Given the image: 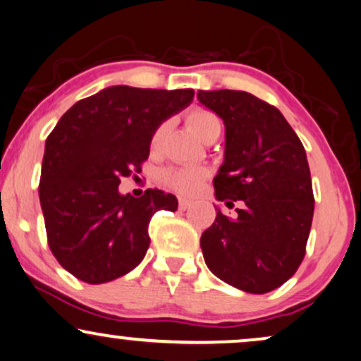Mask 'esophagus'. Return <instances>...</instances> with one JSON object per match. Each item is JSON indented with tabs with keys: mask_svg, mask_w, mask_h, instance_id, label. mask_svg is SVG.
<instances>
[{
	"mask_svg": "<svg viewBox=\"0 0 361 361\" xmlns=\"http://www.w3.org/2000/svg\"><path fill=\"white\" fill-rule=\"evenodd\" d=\"M178 207H180V209H183V212H185V209H188L191 207V202H190V200H186V198H180V200H178Z\"/></svg>",
	"mask_w": 361,
	"mask_h": 361,
	"instance_id": "esophagus-1",
	"label": "esophagus"
}]
</instances>
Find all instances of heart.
<instances>
[{
    "instance_id": "heart-1",
    "label": "heart",
    "mask_w": 361,
    "mask_h": 361,
    "mask_svg": "<svg viewBox=\"0 0 361 361\" xmlns=\"http://www.w3.org/2000/svg\"><path fill=\"white\" fill-rule=\"evenodd\" d=\"M188 125L193 128V131L200 136L203 141H207L209 136L220 135L221 131V121L214 113L208 111V109H193L188 116ZM166 135V125H159L152 136V149H158L161 147L163 138ZM163 183L168 188L178 191L181 195H191L202 185L204 171L195 166H180V168H168L163 173Z\"/></svg>"
}]
</instances>
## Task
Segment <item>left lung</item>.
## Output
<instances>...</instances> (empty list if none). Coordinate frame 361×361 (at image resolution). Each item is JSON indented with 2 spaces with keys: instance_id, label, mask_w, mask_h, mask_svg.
Listing matches in <instances>:
<instances>
[{
  "instance_id": "1",
  "label": "left lung",
  "mask_w": 361,
  "mask_h": 361,
  "mask_svg": "<svg viewBox=\"0 0 361 361\" xmlns=\"http://www.w3.org/2000/svg\"><path fill=\"white\" fill-rule=\"evenodd\" d=\"M225 125V159L214 176L218 202L241 200L238 216L220 212L203 231L214 276L262 295L290 280L303 262L314 198L307 153L280 109L246 91H198Z\"/></svg>"
}]
</instances>
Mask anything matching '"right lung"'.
<instances>
[{"mask_svg": "<svg viewBox=\"0 0 361 361\" xmlns=\"http://www.w3.org/2000/svg\"><path fill=\"white\" fill-rule=\"evenodd\" d=\"M193 90L108 86L59 118L44 145L39 203L48 245L78 280L99 285L138 267L158 209L176 212L175 195H121V178L141 171L154 130L193 102Z\"/></svg>", "mask_w": 361, "mask_h": 361, "instance_id": "1", "label": "right lung"}]
</instances>
